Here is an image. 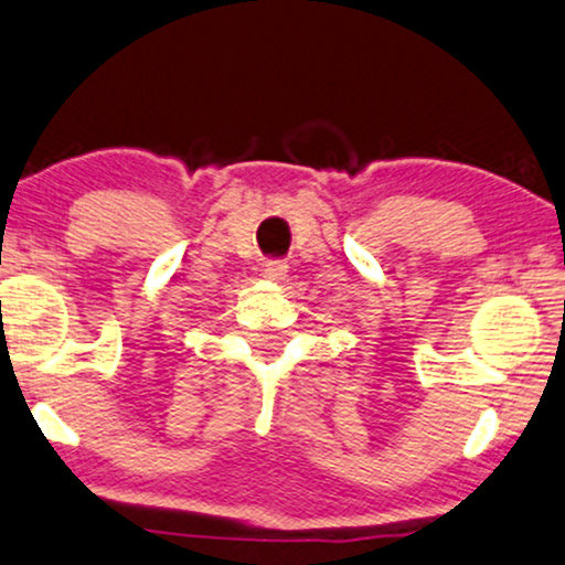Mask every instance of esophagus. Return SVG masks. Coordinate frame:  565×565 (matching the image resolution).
<instances>
[{
    "instance_id": "1",
    "label": "esophagus",
    "mask_w": 565,
    "mask_h": 565,
    "mask_svg": "<svg viewBox=\"0 0 565 565\" xmlns=\"http://www.w3.org/2000/svg\"><path fill=\"white\" fill-rule=\"evenodd\" d=\"M262 275H265V280H273V282H280L285 275H288V265H285L282 259H269L265 269H262Z\"/></svg>"
}]
</instances>
